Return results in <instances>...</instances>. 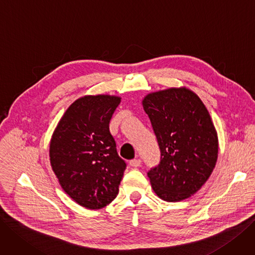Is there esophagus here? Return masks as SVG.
<instances>
[{"label":"esophagus","instance_id":"esophagus-1","mask_svg":"<svg viewBox=\"0 0 255 255\" xmlns=\"http://www.w3.org/2000/svg\"><path fill=\"white\" fill-rule=\"evenodd\" d=\"M140 164H142V161H140L139 158H134V159H131V161L129 162V165H130L131 167H133V168L139 167V166H140Z\"/></svg>","mask_w":255,"mask_h":255}]
</instances>
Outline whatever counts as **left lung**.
<instances>
[{"label": "left lung", "instance_id": "8db88e82", "mask_svg": "<svg viewBox=\"0 0 255 255\" xmlns=\"http://www.w3.org/2000/svg\"><path fill=\"white\" fill-rule=\"evenodd\" d=\"M161 150V162L148 172L152 189L166 202L199 191L219 153L218 133L201 99L185 87L149 93L143 100Z\"/></svg>", "mask_w": 255, "mask_h": 255}]
</instances>
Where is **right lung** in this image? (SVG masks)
Instances as JSON below:
<instances>
[{
  "mask_svg": "<svg viewBox=\"0 0 255 255\" xmlns=\"http://www.w3.org/2000/svg\"><path fill=\"white\" fill-rule=\"evenodd\" d=\"M120 102L121 98L108 94L78 99L50 140V164L61 187L87 209H101L116 199L126 169L109 131Z\"/></svg>",
  "mask_w": 255,
  "mask_h": 255,
  "instance_id": "obj_1",
  "label": "right lung"
}]
</instances>
